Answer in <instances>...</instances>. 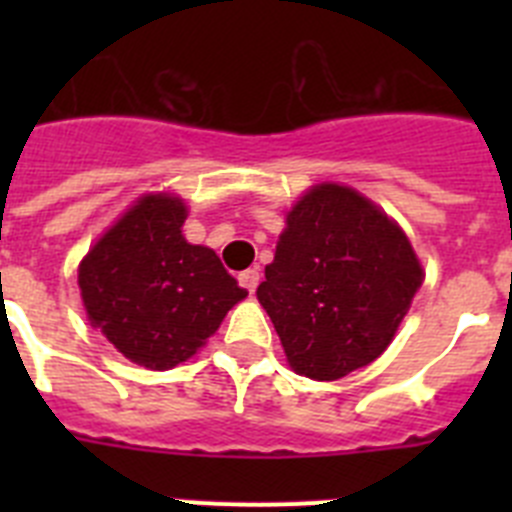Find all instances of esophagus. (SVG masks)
<instances>
[{"label": "esophagus", "instance_id": "1", "mask_svg": "<svg viewBox=\"0 0 512 512\" xmlns=\"http://www.w3.org/2000/svg\"><path fill=\"white\" fill-rule=\"evenodd\" d=\"M238 282L243 284V287L248 289V292H256V287H259V282H261V274H259V269H246V271H241V277H238Z\"/></svg>", "mask_w": 512, "mask_h": 512}]
</instances>
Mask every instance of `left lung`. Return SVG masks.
Masks as SVG:
<instances>
[{
	"mask_svg": "<svg viewBox=\"0 0 512 512\" xmlns=\"http://www.w3.org/2000/svg\"><path fill=\"white\" fill-rule=\"evenodd\" d=\"M264 274L256 297L289 366L320 382L372 364L423 284L400 225L341 184H318L300 197Z\"/></svg>",
	"mask_w": 512,
	"mask_h": 512,
	"instance_id": "left-lung-1",
	"label": "left lung"
}]
</instances>
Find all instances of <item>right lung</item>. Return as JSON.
Masks as SVG:
<instances>
[{
    "instance_id": "right-lung-1",
    "label": "right lung",
    "mask_w": 512,
    "mask_h": 512,
    "mask_svg": "<svg viewBox=\"0 0 512 512\" xmlns=\"http://www.w3.org/2000/svg\"><path fill=\"white\" fill-rule=\"evenodd\" d=\"M184 220L179 197L146 194L79 264L94 328L125 359L156 372L197 354L248 295L212 248L187 243Z\"/></svg>"
}]
</instances>
